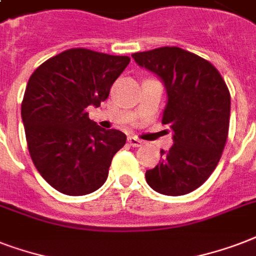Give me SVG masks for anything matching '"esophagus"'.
Here are the masks:
<instances>
[{
	"instance_id": "obj_1",
	"label": "esophagus",
	"mask_w": 256,
	"mask_h": 256,
	"mask_svg": "<svg viewBox=\"0 0 256 256\" xmlns=\"http://www.w3.org/2000/svg\"><path fill=\"white\" fill-rule=\"evenodd\" d=\"M128 144H132V148H140V146H142V144H144V140H138L136 136H128Z\"/></svg>"
}]
</instances>
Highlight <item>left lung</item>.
Wrapping results in <instances>:
<instances>
[{
	"label": "left lung",
	"instance_id": "left-lung-1",
	"mask_svg": "<svg viewBox=\"0 0 256 256\" xmlns=\"http://www.w3.org/2000/svg\"><path fill=\"white\" fill-rule=\"evenodd\" d=\"M134 61L160 78L168 104L162 124H170V150L146 171V182L164 195L196 190L218 164L230 124V92L210 62L180 48H160L132 54Z\"/></svg>",
	"mask_w": 256,
	"mask_h": 256
}]
</instances>
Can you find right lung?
<instances>
[{
    "label": "right lung",
    "instance_id": "obj_1",
    "mask_svg": "<svg viewBox=\"0 0 256 256\" xmlns=\"http://www.w3.org/2000/svg\"><path fill=\"white\" fill-rule=\"evenodd\" d=\"M130 58L70 49L38 66L21 104L26 142L42 178L66 195H86L108 179L112 156L126 144L120 130L88 118L126 69Z\"/></svg>",
    "mask_w": 256,
    "mask_h": 256
}]
</instances>
